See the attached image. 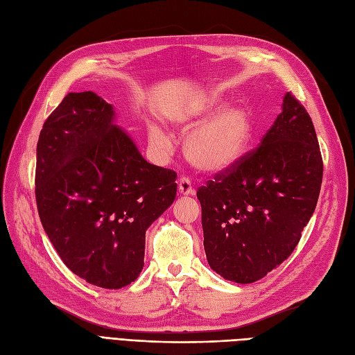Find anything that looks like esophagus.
Listing matches in <instances>:
<instances>
[{
	"label": "esophagus",
	"mask_w": 355,
	"mask_h": 355,
	"mask_svg": "<svg viewBox=\"0 0 355 355\" xmlns=\"http://www.w3.org/2000/svg\"><path fill=\"white\" fill-rule=\"evenodd\" d=\"M179 194L184 196V197L194 194V188L191 187V182L187 178L179 179Z\"/></svg>",
	"instance_id": "34e87169"
}]
</instances>
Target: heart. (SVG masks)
<instances>
[{"label": "heart", "instance_id": "1", "mask_svg": "<svg viewBox=\"0 0 355 355\" xmlns=\"http://www.w3.org/2000/svg\"><path fill=\"white\" fill-rule=\"evenodd\" d=\"M223 94L209 92L180 110L175 118V125L188 131L185 143L187 159L203 173H223L237 166L245 157L251 143L254 123L251 112L243 104H230ZM149 139L155 145L168 140L167 132L157 127H149Z\"/></svg>", "mask_w": 355, "mask_h": 355}]
</instances>
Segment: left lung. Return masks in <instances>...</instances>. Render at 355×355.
<instances>
[{"mask_svg":"<svg viewBox=\"0 0 355 355\" xmlns=\"http://www.w3.org/2000/svg\"><path fill=\"white\" fill-rule=\"evenodd\" d=\"M322 158L312 119L286 92L260 146L197 191L205 251L224 279L251 284L286 260L317 206Z\"/></svg>","mask_w":355,"mask_h":355,"instance_id":"obj_1","label":"left lung"}]
</instances>
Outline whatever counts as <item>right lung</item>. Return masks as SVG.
I'll return each mask as SVG.
<instances>
[{
    "instance_id": "obj_1",
    "label": "right lung",
    "mask_w": 355,
    "mask_h": 355,
    "mask_svg": "<svg viewBox=\"0 0 355 355\" xmlns=\"http://www.w3.org/2000/svg\"><path fill=\"white\" fill-rule=\"evenodd\" d=\"M97 94L70 92L37 143L35 200L64 264L86 282L118 290L136 281L149 225L176 197V173L141 157Z\"/></svg>"
}]
</instances>
